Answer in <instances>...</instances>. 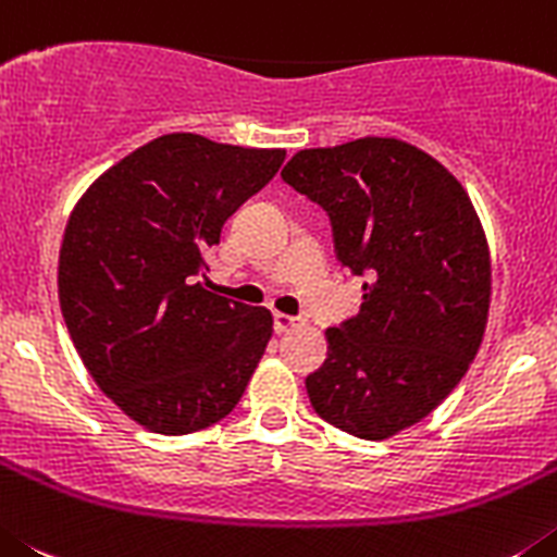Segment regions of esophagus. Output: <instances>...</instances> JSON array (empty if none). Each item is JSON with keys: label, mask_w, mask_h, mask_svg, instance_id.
I'll return each mask as SVG.
<instances>
[{"label": "esophagus", "mask_w": 557, "mask_h": 557, "mask_svg": "<svg viewBox=\"0 0 557 557\" xmlns=\"http://www.w3.org/2000/svg\"><path fill=\"white\" fill-rule=\"evenodd\" d=\"M297 315H288V313H274V330H277V333H288L290 327H297Z\"/></svg>", "instance_id": "1"}]
</instances>
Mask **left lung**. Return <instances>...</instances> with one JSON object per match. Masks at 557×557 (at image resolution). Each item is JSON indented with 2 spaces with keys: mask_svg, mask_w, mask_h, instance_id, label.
<instances>
[{
  "mask_svg": "<svg viewBox=\"0 0 557 557\" xmlns=\"http://www.w3.org/2000/svg\"><path fill=\"white\" fill-rule=\"evenodd\" d=\"M283 180L327 210L335 255L366 277L358 315L327 330V360L305 380L310 405L344 433L391 438L433 413L480 349L491 255L478 210L399 138L299 149Z\"/></svg>",
  "mask_w": 557,
  "mask_h": 557,
  "instance_id": "8db88e82",
  "label": "left lung"
}]
</instances>
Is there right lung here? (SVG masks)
<instances>
[{
    "instance_id": "right-lung-1",
    "label": "right lung",
    "mask_w": 557,
    "mask_h": 557,
    "mask_svg": "<svg viewBox=\"0 0 557 557\" xmlns=\"http://www.w3.org/2000/svg\"><path fill=\"white\" fill-rule=\"evenodd\" d=\"M285 149L160 135L79 197L58 263L69 335L94 383L141 428L185 435L238 405L272 313L194 277L224 222L283 166Z\"/></svg>"
}]
</instances>
